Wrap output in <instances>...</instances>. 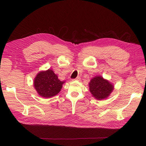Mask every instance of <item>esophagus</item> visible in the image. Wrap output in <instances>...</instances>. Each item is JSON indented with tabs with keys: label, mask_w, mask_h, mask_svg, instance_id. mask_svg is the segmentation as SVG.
Masks as SVG:
<instances>
[{
	"label": "esophagus",
	"mask_w": 146,
	"mask_h": 146,
	"mask_svg": "<svg viewBox=\"0 0 146 146\" xmlns=\"http://www.w3.org/2000/svg\"><path fill=\"white\" fill-rule=\"evenodd\" d=\"M80 79H81V78H80V77L78 76V77H76L75 79H73L72 81H75V80H76V81H80Z\"/></svg>",
	"instance_id": "1"
}]
</instances>
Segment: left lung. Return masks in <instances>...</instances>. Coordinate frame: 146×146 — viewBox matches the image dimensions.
Masks as SVG:
<instances>
[{
  "label": "left lung",
  "instance_id": "left-lung-1",
  "mask_svg": "<svg viewBox=\"0 0 146 146\" xmlns=\"http://www.w3.org/2000/svg\"><path fill=\"white\" fill-rule=\"evenodd\" d=\"M88 85L92 95L98 100L108 98L114 89L112 83L102 76H96L92 78Z\"/></svg>",
  "mask_w": 146,
  "mask_h": 146
}]
</instances>
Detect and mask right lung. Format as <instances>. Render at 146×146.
<instances>
[{"label": "right lung", "instance_id": "obj_1", "mask_svg": "<svg viewBox=\"0 0 146 146\" xmlns=\"http://www.w3.org/2000/svg\"><path fill=\"white\" fill-rule=\"evenodd\" d=\"M64 81H60L51 69L41 71L34 79V87L41 97L48 98L56 95L63 87Z\"/></svg>", "mask_w": 146, "mask_h": 146}]
</instances>
